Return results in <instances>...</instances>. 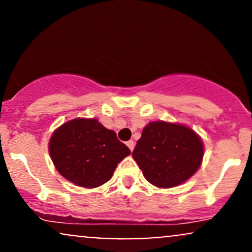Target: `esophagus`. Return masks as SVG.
Wrapping results in <instances>:
<instances>
[{"label": "esophagus", "instance_id": "esophagus-1", "mask_svg": "<svg viewBox=\"0 0 252 252\" xmlns=\"http://www.w3.org/2000/svg\"><path fill=\"white\" fill-rule=\"evenodd\" d=\"M126 146H128L129 149L132 152V149H134V147H135V142L132 140H130V141H128V142H126Z\"/></svg>", "mask_w": 252, "mask_h": 252}]
</instances>
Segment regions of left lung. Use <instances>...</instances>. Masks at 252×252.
<instances>
[{"label": "left lung", "mask_w": 252, "mask_h": 252, "mask_svg": "<svg viewBox=\"0 0 252 252\" xmlns=\"http://www.w3.org/2000/svg\"><path fill=\"white\" fill-rule=\"evenodd\" d=\"M204 146L185 126L150 122L136 143L132 158L154 186L169 189L189 179L200 167Z\"/></svg>", "instance_id": "1"}]
</instances>
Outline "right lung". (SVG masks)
<instances>
[{"mask_svg":"<svg viewBox=\"0 0 252 252\" xmlns=\"http://www.w3.org/2000/svg\"><path fill=\"white\" fill-rule=\"evenodd\" d=\"M130 149L98 120L77 118L58 128L50 140V155L58 172L82 187H98L111 179Z\"/></svg>","mask_w":252,"mask_h":252,"instance_id":"right-lung-1","label":"right lung"}]
</instances>
